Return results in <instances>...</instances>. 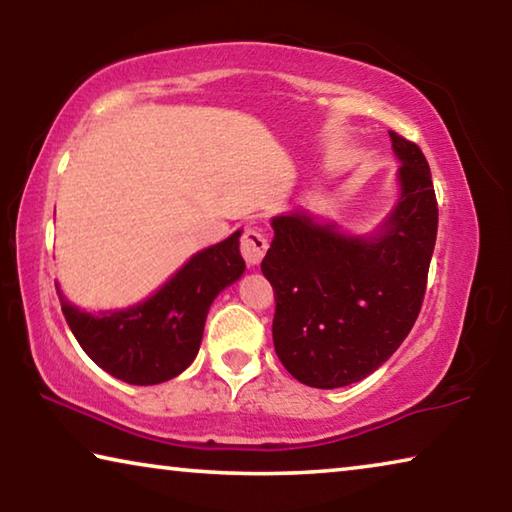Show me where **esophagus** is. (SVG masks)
I'll return each mask as SVG.
<instances>
[{"label":"esophagus","instance_id":"34e87169","mask_svg":"<svg viewBox=\"0 0 512 512\" xmlns=\"http://www.w3.org/2000/svg\"><path fill=\"white\" fill-rule=\"evenodd\" d=\"M266 250H268V241L262 232L257 228H248L244 232V237H241V255H244L248 266H257L262 262Z\"/></svg>","mask_w":512,"mask_h":512}]
</instances>
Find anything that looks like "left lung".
I'll return each instance as SVG.
<instances>
[{
    "label": "left lung",
    "instance_id": "1",
    "mask_svg": "<svg viewBox=\"0 0 512 512\" xmlns=\"http://www.w3.org/2000/svg\"><path fill=\"white\" fill-rule=\"evenodd\" d=\"M397 194L375 230L354 235L305 210L271 219L262 273L275 291L273 345L302 384L341 388L391 359L411 332L436 246L438 203L422 151L397 133Z\"/></svg>",
    "mask_w": 512,
    "mask_h": 512
}]
</instances>
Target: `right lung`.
<instances>
[{
  "label": "right lung",
  "instance_id": "obj_1",
  "mask_svg": "<svg viewBox=\"0 0 512 512\" xmlns=\"http://www.w3.org/2000/svg\"><path fill=\"white\" fill-rule=\"evenodd\" d=\"M241 230L198 250L149 298L124 309L85 311L56 284L69 329L85 354L108 375L133 386H153L192 366L214 298L246 271Z\"/></svg>",
  "mask_w": 512,
  "mask_h": 512
}]
</instances>
